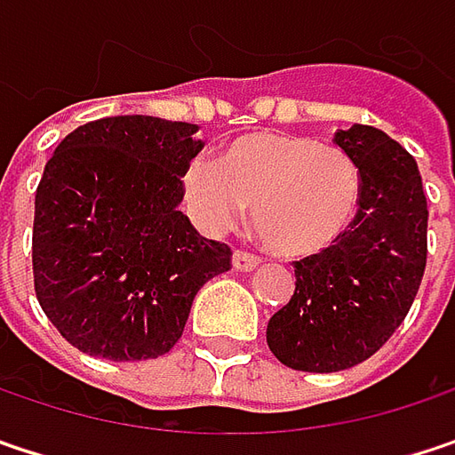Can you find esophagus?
Masks as SVG:
<instances>
[{
  "instance_id": "34e87169",
  "label": "esophagus",
  "mask_w": 455,
  "mask_h": 455,
  "mask_svg": "<svg viewBox=\"0 0 455 455\" xmlns=\"http://www.w3.org/2000/svg\"><path fill=\"white\" fill-rule=\"evenodd\" d=\"M231 266H234V270H255L258 266H260V258H258V255H250V252L236 250V252L231 255Z\"/></svg>"
}]
</instances>
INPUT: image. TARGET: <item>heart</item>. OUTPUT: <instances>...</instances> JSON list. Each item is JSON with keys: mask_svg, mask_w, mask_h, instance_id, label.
I'll return each mask as SVG.
<instances>
[{"mask_svg": "<svg viewBox=\"0 0 455 455\" xmlns=\"http://www.w3.org/2000/svg\"><path fill=\"white\" fill-rule=\"evenodd\" d=\"M187 213L205 234H224L247 208L263 244L281 258L333 247L359 211L362 177L347 150L307 135L250 132L219 164L197 156L182 172Z\"/></svg>", "mask_w": 455, "mask_h": 455, "instance_id": "1", "label": "heart"}]
</instances>
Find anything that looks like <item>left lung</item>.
<instances>
[{"label": "left lung", "instance_id": "obj_1", "mask_svg": "<svg viewBox=\"0 0 455 455\" xmlns=\"http://www.w3.org/2000/svg\"><path fill=\"white\" fill-rule=\"evenodd\" d=\"M333 143L362 177L356 219L333 247L294 263V297L266 331L275 359L302 372L370 359L403 323L427 263V197L411 153L367 124Z\"/></svg>", "mask_w": 455, "mask_h": 455}]
</instances>
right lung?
Instances as JSON below:
<instances>
[{
    "label": "right lung",
    "mask_w": 455,
    "mask_h": 455,
    "mask_svg": "<svg viewBox=\"0 0 455 455\" xmlns=\"http://www.w3.org/2000/svg\"><path fill=\"white\" fill-rule=\"evenodd\" d=\"M197 124L145 114L72 130L36 189L33 281L46 317L91 356L156 359L231 250L180 211Z\"/></svg>",
    "instance_id": "add662e5"
}]
</instances>
